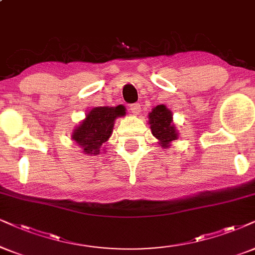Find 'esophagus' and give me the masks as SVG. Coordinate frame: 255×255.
Returning a JSON list of instances; mask_svg holds the SVG:
<instances>
[{
    "label": "esophagus",
    "mask_w": 255,
    "mask_h": 255,
    "mask_svg": "<svg viewBox=\"0 0 255 255\" xmlns=\"http://www.w3.org/2000/svg\"><path fill=\"white\" fill-rule=\"evenodd\" d=\"M130 112L133 113V114H135V115H137L138 113H140V109H141V106H140V104H133V105H130Z\"/></svg>",
    "instance_id": "esophagus-1"
}]
</instances>
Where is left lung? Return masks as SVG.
<instances>
[{
    "label": "left lung",
    "mask_w": 255,
    "mask_h": 255,
    "mask_svg": "<svg viewBox=\"0 0 255 255\" xmlns=\"http://www.w3.org/2000/svg\"><path fill=\"white\" fill-rule=\"evenodd\" d=\"M149 125L151 134L155 136L163 147L178 137L175 127L172 124V113L166 106L160 105L149 113Z\"/></svg>",
    "instance_id": "8db88e82"
}]
</instances>
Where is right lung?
Here are the masks:
<instances>
[{
	"mask_svg": "<svg viewBox=\"0 0 255 255\" xmlns=\"http://www.w3.org/2000/svg\"><path fill=\"white\" fill-rule=\"evenodd\" d=\"M125 114L124 106L93 108L86 120L74 130L73 140L82 147L86 154H100L102 144L111 136L115 119Z\"/></svg>",
	"mask_w": 255,
	"mask_h": 255,
	"instance_id": "1",
	"label": "right lung"
}]
</instances>
